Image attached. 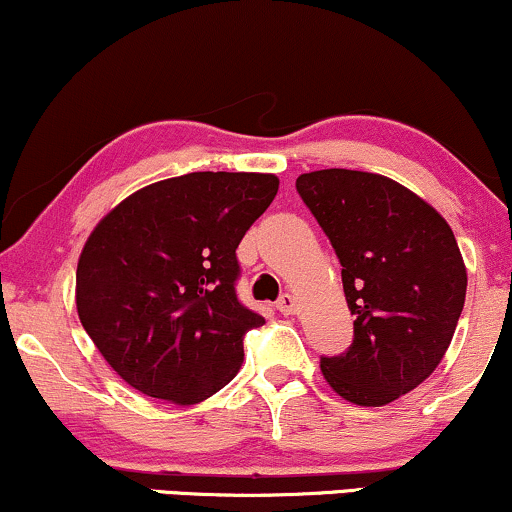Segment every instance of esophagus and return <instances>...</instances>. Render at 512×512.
I'll return each mask as SVG.
<instances>
[{
  "mask_svg": "<svg viewBox=\"0 0 512 512\" xmlns=\"http://www.w3.org/2000/svg\"><path fill=\"white\" fill-rule=\"evenodd\" d=\"M276 310H279L281 315H295V312H298V300H295V295L283 293L279 303H276Z\"/></svg>",
  "mask_w": 512,
  "mask_h": 512,
  "instance_id": "1",
  "label": "esophagus"
}]
</instances>
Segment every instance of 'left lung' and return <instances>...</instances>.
Masks as SVG:
<instances>
[{"mask_svg":"<svg viewBox=\"0 0 512 512\" xmlns=\"http://www.w3.org/2000/svg\"><path fill=\"white\" fill-rule=\"evenodd\" d=\"M300 197L334 245L353 322L346 353L322 357L338 396L379 408L439 367L465 305L467 272L451 226L400 183L322 169L298 176Z\"/></svg>","mask_w":512,"mask_h":512,"instance_id":"obj_1","label":"left lung"}]
</instances>
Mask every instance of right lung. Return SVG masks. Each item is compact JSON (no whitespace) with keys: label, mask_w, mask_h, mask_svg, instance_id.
I'll return each instance as SVG.
<instances>
[{"label":"right lung","mask_w":512,"mask_h":512,"mask_svg":"<svg viewBox=\"0 0 512 512\" xmlns=\"http://www.w3.org/2000/svg\"><path fill=\"white\" fill-rule=\"evenodd\" d=\"M276 190L274 174L195 171L140 188L95 226L76 307L126 384L193 405L236 377L243 336L264 324L236 295V248Z\"/></svg>","instance_id":"right-lung-1"}]
</instances>
